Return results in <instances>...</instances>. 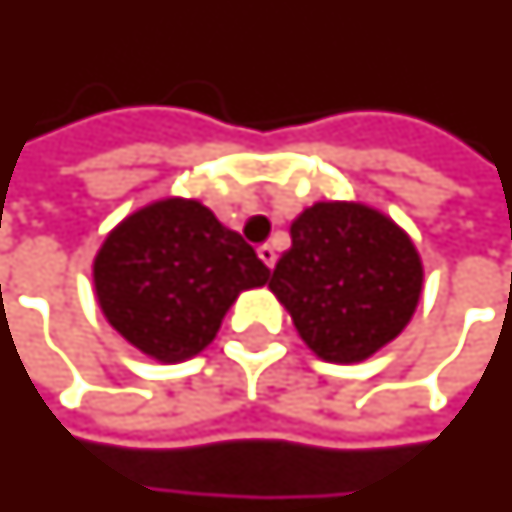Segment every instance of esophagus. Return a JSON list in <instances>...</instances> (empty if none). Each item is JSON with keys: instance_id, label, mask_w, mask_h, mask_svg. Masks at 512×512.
<instances>
[{"instance_id": "34e87169", "label": "esophagus", "mask_w": 512, "mask_h": 512, "mask_svg": "<svg viewBox=\"0 0 512 512\" xmlns=\"http://www.w3.org/2000/svg\"><path fill=\"white\" fill-rule=\"evenodd\" d=\"M259 259L264 261V264H267V267H275V259H278V256H275V248H272L270 242H264V245H259Z\"/></svg>"}]
</instances>
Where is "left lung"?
I'll return each instance as SVG.
<instances>
[{
  "label": "left lung",
  "mask_w": 512,
  "mask_h": 512,
  "mask_svg": "<svg viewBox=\"0 0 512 512\" xmlns=\"http://www.w3.org/2000/svg\"><path fill=\"white\" fill-rule=\"evenodd\" d=\"M270 289L322 360L360 363L409 324L423 264L382 212L319 201L292 223V248L275 264Z\"/></svg>",
  "instance_id": "left-lung-1"
}]
</instances>
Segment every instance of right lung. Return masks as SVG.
I'll return each instance as SVG.
<instances>
[{
	"label": "right lung",
	"mask_w": 512,
	"mask_h": 512,
	"mask_svg": "<svg viewBox=\"0 0 512 512\" xmlns=\"http://www.w3.org/2000/svg\"><path fill=\"white\" fill-rule=\"evenodd\" d=\"M270 267L199 201L166 199L133 212L95 259V292L111 327L160 363L199 354L245 289Z\"/></svg>",
	"instance_id": "1"
}]
</instances>
